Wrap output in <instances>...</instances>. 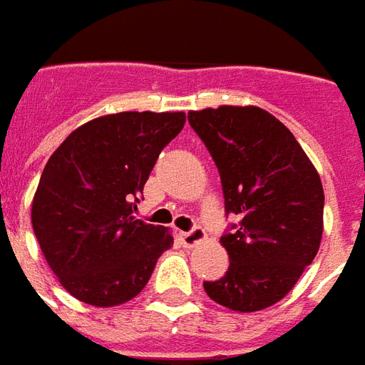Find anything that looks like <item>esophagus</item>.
Here are the masks:
<instances>
[{
  "label": "esophagus",
  "mask_w": 365,
  "mask_h": 365,
  "mask_svg": "<svg viewBox=\"0 0 365 365\" xmlns=\"http://www.w3.org/2000/svg\"><path fill=\"white\" fill-rule=\"evenodd\" d=\"M178 237H180V242L182 245H187V247H195L198 242H202L206 234H204L202 228H192L190 232H178Z\"/></svg>",
  "instance_id": "1"
}]
</instances>
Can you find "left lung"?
I'll list each match as a JSON object with an SVG mask.
<instances>
[{
    "label": "left lung",
    "instance_id": "left-lung-1",
    "mask_svg": "<svg viewBox=\"0 0 365 365\" xmlns=\"http://www.w3.org/2000/svg\"><path fill=\"white\" fill-rule=\"evenodd\" d=\"M188 123L218 167L226 214L242 218L220 237L226 275L204 281V291L232 311H263L293 289L319 252V173L293 133L257 106L188 112Z\"/></svg>",
    "mask_w": 365,
    "mask_h": 365
}]
</instances>
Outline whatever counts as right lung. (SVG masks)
I'll use <instances>...</instances> for the list:
<instances>
[{
    "label": "right lung",
    "mask_w": 365,
    "mask_h": 365,
    "mask_svg": "<svg viewBox=\"0 0 365 365\" xmlns=\"http://www.w3.org/2000/svg\"><path fill=\"white\" fill-rule=\"evenodd\" d=\"M182 112H120L88 121L51 155L31 222L61 285L92 307L143 291L173 245L169 230L133 212L163 147L185 128Z\"/></svg>",
    "instance_id": "obj_1"
}]
</instances>
